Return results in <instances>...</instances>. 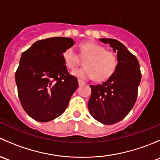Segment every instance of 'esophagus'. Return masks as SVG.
I'll return each instance as SVG.
<instances>
[{
	"label": "esophagus",
	"instance_id": "1",
	"mask_svg": "<svg viewBox=\"0 0 160 160\" xmlns=\"http://www.w3.org/2000/svg\"><path fill=\"white\" fill-rule=\"evenodd\" d=\"M78 84H79V86H81V85H84L85 82L83 81V80H78Z\"/></svg>",
	"mask_w": 160,
	"mask_h": 160
}]
</instances>
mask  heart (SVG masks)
Wrapping results in <instances>:
<instances>
[{"instance_id":"obj_1","label":"heart","mask_w":160,"mask_h":160,"mask_svg":"<svg viewBox=\"0 0 160 160\" xmlns=\"http://www.w3.org/2000/svg\"><path fill=\"white\" fill-rule=\"evenodd\" d=\"M80 49L82 56L88 57L84 62L85 67L72 71V75L83 80L94 77L98 81H103L114 73L118 60L113 52L106 50L103 46L93 42L83 43ZM62 58L66 66L70 70H73L78 65L79 58L73 47L66 49L62 53Z\"/></svg>"}]
</instances>
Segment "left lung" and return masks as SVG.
I'll return each instance as SVG.
<instances>
[{
    "mask_svg": "<svg viewBox=\"0 0 160 160\" xmlns=\"http://www.w3.org/2000/svg\"><path fill=\"white\" fill-rule=\"evenodd\" d=\"M110 45L117 53L118 64L114 73L101 84L90 85L88 110L98 122L112 125L124 118L135 104L141 81L139 63L122 42L113 38H99Z\"/></svg>",
    "mask_w": 160,
    "mask_h": 160,
    "instance_id": "left-lung-1",
    "label": "left lung"
}]
</instances>
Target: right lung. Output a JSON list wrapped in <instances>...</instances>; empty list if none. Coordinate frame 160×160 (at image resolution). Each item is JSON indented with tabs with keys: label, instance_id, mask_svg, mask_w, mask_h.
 Here are the masks:
<instances>
[{
	"label": "right lung",
	"instance_id": "obj_1",
	"mask_svg": "<svg viewBox=\"0 0 160 160\" xmlns=\"http://www.w3.org/2000/svg\"><path fill=\"white\" fill-rule=\"evenodd\" d=\"M73 45L71 38L53 37L35 42L22 54L16 85L22 108L34 120L47 122L60 116L78 88L62 58Z\"/></svg>",
	"mask_w": 160,
	"mask_h": 160
}]
</instances>
